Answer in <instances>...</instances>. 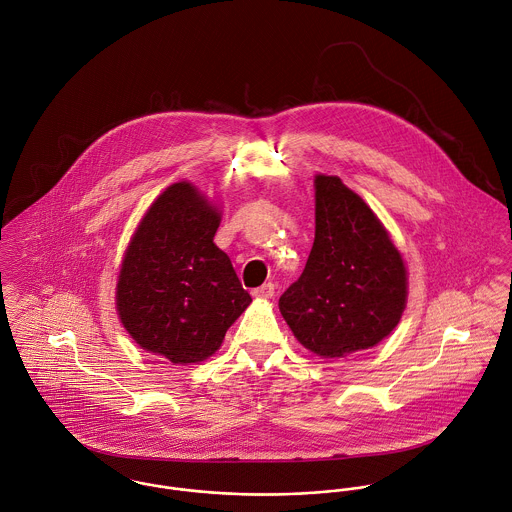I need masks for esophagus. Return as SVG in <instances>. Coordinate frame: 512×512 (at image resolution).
<instances>
[{"mask_svg": "<svg viewBox=\"0 0 512 512\" xmlns=\"http://www.w3.org/2000/svg\"><path fill=\"white\" fill-rule=\"evenodd\" d=\"M274 293H276V288H274V284H264V286H260V288H256L252 295L254 297H262V299H270V297H274Z\"/></svg>", "mask_w": 512, "mask_h": 512, "instance_id": "obj_1", "label": "esophagus"}]
</instances>
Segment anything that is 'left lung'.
<instances>
[{
    "mask_svg": "<svg viewBox=\"0 0 512 512\" xmlns=\"http://www.w3.org/2000/svg\"><path fill=\"white\" fill-rule=\"evenodd\" d=\"M408 297L402 254L339 177L315 175V240L303 274L280 297L295 339L323 359L378 345Z\"/></svg>",
    "mask_w": 512,
    "mask_h": 512,
    "instance_id": "1",
    "label": "left lung"
}]
</instances>
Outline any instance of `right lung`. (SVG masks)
I'll return each mask as SVG.
<instances>
[{"mask_svg":"<svg viewBox=\"0 0 512 512\" xmlns=\"http://www.w3.org/2000/svg\"><path fill=\"white\" fill-rule=\"evenodd\" d=\"M219 224V209L195 185L173 183L147 209L122 260V325L142 349L173 365L215 355L252 301L213 242Z\"/></svg>","mask_w":512,"mask_h":512,"instance_id":"add662e5","label":"right lung"}]
</instances>
